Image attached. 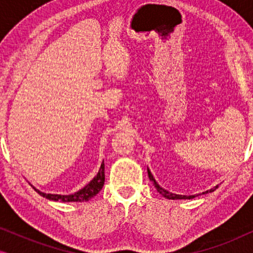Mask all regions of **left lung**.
Here are the masks:
<instances>
[{
	"instance_id": "1",
	"label": "left lung",
	"mask_w": 253,
	"mask_h": 253,
	"mask_svg": "<svg viewBox=\"0 0 253 253\" xmlns=\"http://www.w3.org/2000/svg\"><path fill=\"white\" fill-rule=\"evenodd\" d=\"M147 172H148V177H150V181L153 182V184H154V188L158 190V192H159V193H161V195L164 196V197H166V198H167V199H192L193 197H195V196H182V195H175V193H171V192L167 191V190L162 189L161 186L159 185L157 182H155L154 177H153V176H152L151 171L148 170V169H147ZM216 188H217V186H215V188H214V189H211L210 191L212 192V191H214V190H215Z\"/></svg>"
}]
</instances>
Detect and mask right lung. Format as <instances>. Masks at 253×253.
I'll return each instance as SVG.
<instances>
[{"instance_id":"obj_1","label":"right lung","mask_w":253,"mask_h":253,"mask_svg":"<svg viewBox=\"0 0 253 253\" xmlns=\"http://www.w3.org/2000/svg\"><path fill=\"white\" fill-rule=\"evenodd\" d=\"M103 184H105V164H101V167H100V170L94 178L92 179L91 182L88 183L85 188L79 190L78 192L74 193V195L69 196H61V195H51V193H43L39 191V190L33 188L36 191L39 193L40 196L44 197V198L54 200V202H57V200H61V202H88L89 199H92L93 197L96 196L99 193L100 190L102 189Z\"/></svg>"}]
</instances>
